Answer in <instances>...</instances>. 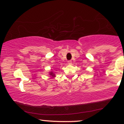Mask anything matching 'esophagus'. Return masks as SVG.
Returning a JSON list of instances; mask_svg holds the SVG:
<instances>
[{
    "label": "esophagus",
    "instance_id": "obj_1",
    "mask_svg": "<svg viewBox=\"0 0 124 124\" xmlns=\"http://www.w3.org/2000/svg\"><path fill=\"white\" fill-rule=\"evenodd\" d=\"M72 63V62L71 60H69V61H68V64H69V65H71Z\"/></svg>",
    "mask_w": 124,
    "mask_h": 124
}]
</instances>
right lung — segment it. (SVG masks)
Masks as SVG:
<instances>
[{"instance_id": "1", "label": "right lung", "mask_w": 124, "mask_h": 124, "mask_svg": "<svg viewBox=\"0 0 124 124\" xmlns=\"http://www.w3.org/2000/svg\"><path fill=\"white\" fill-rule=\"evenodd\" d=\"M49 75H51V76H52V78H54V77L55 76V75H54V73L53 72H51L50 73H49Z\"/></svg>"}]
</instances>
